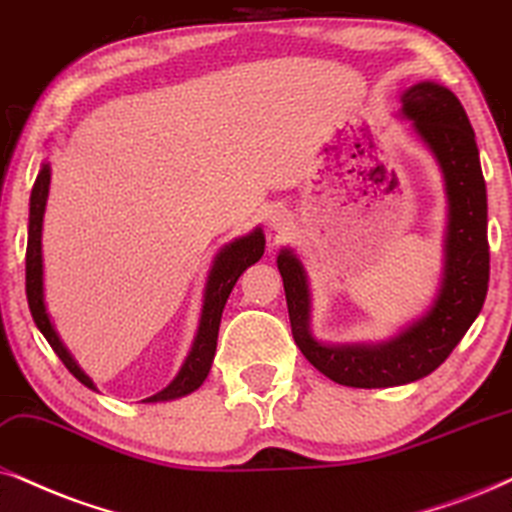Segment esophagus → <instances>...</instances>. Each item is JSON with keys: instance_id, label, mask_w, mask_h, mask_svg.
Listing matches in <instances>:
<instances>
[{"instance_id": "obj_1", "label": "esophagus", "mask_w": 512, "mask_h": 512, "mask_svg": "<svg viewBox=\"0 0 512 512\" xmlns=\"http://www.w3.org/2000/svg\"><path fill=\"white\" fill-rule=\"evenodd\" d=\"M267 224H269L271 234L281 236V234H286V231H290V226H293V215L283 208H274L267 215Z\"/></svg>"}]
</instances>
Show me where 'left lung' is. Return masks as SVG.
Here are the masks:
<instances>
[{
  "mask_svg": "<svg viewBox=\"0 0 512 512\" xmlns=\"http://www.w3.org/2000/svg\"><path fill=\"white\" fill-rule=\"evenodd\" d=\"M399 101V118L411 122L444 181V262L428 307L387 340L323 342L312 331V286L302 257L288 245L276 257L295 345L333 383L366 390L413 383L442 366L482 312L489 286L487 186L468 115L451 89L432 80L411 84Z\"/></svg>",
  "mask_w": 512,
  "mask_h": 512,
  "instance_id": "8db88e82",
  "label": "left lung"
}]
</instances>
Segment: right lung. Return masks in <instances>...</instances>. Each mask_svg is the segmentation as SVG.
Here are the masks:
<instances>
[{
	"mask_svg": "<svg viewBox=\"0 0 512 512\" xmlns=\"http://www.w3.org/2000/svg\"><path fill=\"white\" fill-rule=\"evenodd\" d=\"M49 186H51V165L44 158L40 165V174H37L35 186L30 193V217H28V252H25V293H28L30 314L35 319V326L47 338L51 349L58 354V359L66 364L70 373L89 390L99 392V387L84 368L77 364L66 342L58 335L54 321L47 309V300H44V250H42V231H44V212H47L49 200ZM264 231L262 226H255L250 234L238 236L217 250L215 260L210 264L208 278H205L203 290V307H200V319L196 335H193L191 349L186 354L184 364H181L179 373L174 375L172 383L155 392L153 397H146L144 401L155 404V401H172L186 394L196 392L200 385L208 378L212 361H215L217 349V335H219V321H222L224 304L229 300L231 290H234L236 281L248 267L262 260L264 255Z\"/></svg>",
	"mask_w": 512,
	"mask_h": 512,
	"instance_id": "obj_1",
	"label": "right lung"
}]
</instances>
